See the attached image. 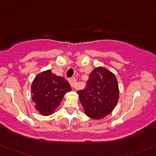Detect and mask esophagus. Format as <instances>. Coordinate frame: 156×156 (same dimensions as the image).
Segmentation results:
<instances>
[{
	"instance_id": "34e87169",
	"label": "esophagus",
	"mask_w": 156,
	"mask_h": 156,
	"mask_svg": "<svg viewBox=\"0 0 156 156\" xmlns=\"http://www.w3.org/2000/svg\"><path fill=\"white\" fill-rule=\"evenodd\" d=\"M69 82H70V85L73 88H77V81L76 79L75 78H72L69 80Z\"/></svg>"
}]
</instances>
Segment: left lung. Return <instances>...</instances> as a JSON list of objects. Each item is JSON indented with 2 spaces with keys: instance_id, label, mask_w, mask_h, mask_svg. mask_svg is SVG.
<instances>
[{
  "instance_id": "8db88e82",
  "label": "left lung",
  "mask_w": 156,
  "mask_h": 156,
  "mask_svg": "<svg viewBox=\"0 0 156 156\" xmlns=\"http://www.w3.org/2000/svg\"><path fill=\"white\" fill-rule=\"evenodd\" d=\"M79 100L88 117L104 119L117 105L119 88L115 75L104 67L94 68L89 75L87 88L78 91Z\"/></svg>"
}]
</instances>
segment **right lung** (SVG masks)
<instances>
[{"label":"right lung","instance_id":"obj_1","mask_svg":"<svg viewBox=\"0 0 156 156\" xmlns=\"http://www.w3.org/2000/svg\"><path fill=\"white\" fill-rule=\"evenodd\" d=\"M30 88L34 108L44 116L53 114L64 95L71 91L68 81L63 77L57 76L50 69L37 74L32 81Z\"/></svg>","mask_w":156,"mask_h":156}]
</instances>
